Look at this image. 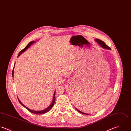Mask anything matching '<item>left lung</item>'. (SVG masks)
Listing matches in <instances>:
<instances>
[{"instance_id": "8db88e82", "label": "left lung", "mask_w": 131, "mask_h": 131, "mask_svg": "<svg viewBox=\"0 0 131 131\" xmlns=\"http://www.w3.org/2000/svg\"><path fill=\"white\" fill-rule=\"evenodd\" d=\"M95 41H96V42H97V43H98V44L100 45V47H101L102 48H104V49H105L111 50V48H110L109 47H108L107 45H106L104 42L102 41L101 40H99V39H95ZM76 110H77L79 112H80V113H82V114H84L88 115V114H87V113H83V112H81V111H79V110L78 109H76Z\"/></svg>"}]
</instances>
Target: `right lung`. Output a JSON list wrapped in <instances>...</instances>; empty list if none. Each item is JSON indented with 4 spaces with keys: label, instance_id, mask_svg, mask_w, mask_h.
Listing matches in <instances>:
<instances>
[{
    "label": "right lung",
    "instance_id": "obj_1",
    "mask_svg": "<svg viewBox=\"0 0 131 131\" xmlns=\"http://www.w3.org/2000/svg\"><path fill=\"white\" fill-rule=\"evenodd\" d=\"M35 42V41H31V42H30L29 44H28L22 50H21V51L19 52V54H18V57L22 53H23L24 52H25L29 47H30V46H31L32 44H34ZM14 67H15V64H14ZM14 68H13V72H12V76H13V78L14 77ZM18 101H19V103H20L23 107H24L25 108H26L29 111H30V112H31V113H32L37 114H44V113L47 112L48 111H49L53 107V106H54V103H55V92L54 91V95H53V100H52V102L51 104L49 105V106L46 109H44L43 110H41V111H35V110H31V109H29L28 108L26 107L25 106H24V105L21 102V101L19 100V99H18Z\"/></svg>",
    "mask_w": 131,
    "mask_h": 131
}]
</instances>
